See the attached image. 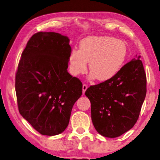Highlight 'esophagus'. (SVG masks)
<instances>
[{"mask_svg":"<svg viewBox=\"0 0 160 160\" xmlns=\"http://www.w3.org/2000/svg\"><path fill=\"white\" fill-rule=\"evenodd\" d=\"M87 89H88V85H87L86 84H83V93H85V92L87 90Z\"/></svg>","mask_w":160,"mask_h":160,"instance_id":"1","label":"esophagus"}]
</instances>
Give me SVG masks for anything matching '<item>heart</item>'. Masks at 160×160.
<instances>
[{
	"label": "heart",
	"instance_id": "b5f03b06",
	"mask_svg": "<svg viewBox=\"0 0 160 160\" xmlns=\"http://www.w3.org/2000/svg\"><path fill=\"white\" fill-rule=\"evenodd\" d=\"M128 54L125 43L107 36H89L79 42V49H72L69 57L71 73L83 74L88 68L90 78L105 81L113 78L122 69Z\"/></svg>",
	"mask_w": 160,
	"mask_h": 160
}]
</instances>
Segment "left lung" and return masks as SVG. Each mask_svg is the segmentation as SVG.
Listing matches in <instances>:
<instances>
[{"mask_svg":"<svg viewBox=\"0 0 160 160\" xmlns=\"http://www.w3.org/2000/svg\"><path fill=\"white\" fill-rule=\"evenodd\" d=\"M140 57L123 66L113 78L91 85L85 91L91 102L92 122L104 137L120 136L139 118L147 92L146 74Z\"/></svg>","mask_w":160,"mask_h":160,"instance_id":"obj_1","label":"left lung"}]
</instances>
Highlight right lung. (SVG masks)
<instances>
[{
    "label": "right lung",
    "mask_w": 160,
    "mask_h": 160,
    "mask_svg": "<svg viewBox=\"0 0 160 160\" xmlns=\"http://www.w3.org/2000/svg\"><path fill=\"white\" fill-rule=\"evenodd\" d=\"M71 51L67 37L38 32L28 40L15 77L19 113L38 133L56 135L68 126L83 84L68 71Z\"/></svg>",
    "instance_id": "obj_1"
}]
</instances>
